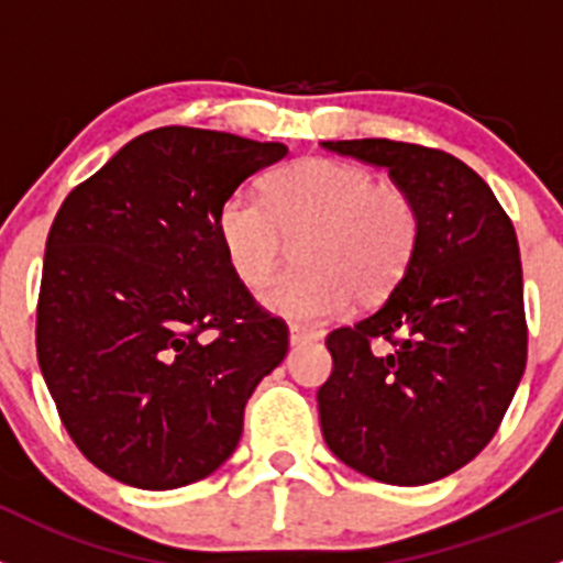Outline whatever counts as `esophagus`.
<instances>
[{"label":"esophagus","mask_w":563,"mask_h":563,"mask_svg":"<svg viewBox=\"0 0 563 563\" xmlns=\"http://www.w3.org/2000/svg\"><path fill=\"white\" fill-rule=\"evenodd\" d=\"M319 338H321V332L308 330V327H299V324L288 327V343H291V346H302V343L319 341Z\"/></svg>","instance_id":"esophagus-1"}]
</instances>
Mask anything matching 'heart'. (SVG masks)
<instances>
[{"mask_svg": "<svg viewBox=\"0 0 563 563\" xmlns=\"http://www.w3.org/2000/svg\"><path fill=\"white\" fill-rule=\"evenodd\" d=\"M420 231L407 189L374 181L341 159H302L266 181V200L228 195L217 239L233 275L250 288L272 280L288 239H299V269L283 275L264 305L277 316L319 324L360 302H379L401 280Z\"/></svg>", "mask_w": 563, "mask_h": 563, "instance_id": "obj_1", "label": "heart"}]
</instances>
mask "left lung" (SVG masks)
<instances>
[{
    "label": "left lung",
    "mask_w": 563,
    "mask_h": 563,
    "mask_svg": "<svg viewBox=\"0 0 563 563\" xmlns=\"http://www.w3.org/2000/svg\"><path fill=\"white\" fill-rule=\"evenodd\" d=\"M321 145L385 167L420 217L390 297L327 335L321 434L343 465L376 482H438L493 440L526 371L515 225L487 181L445 151L393 140Z\"/></svg>",
    "instance_id": "8db88e82"
}]
</instances>
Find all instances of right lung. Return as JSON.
Wrapping results in <instances>:
<instances>
[{
    "label": "right lung",
    "instance_id": "right-lung-1",
    "mask_svg": "<svg viewBox=\"0 0 563 563\" xmlns=\"http://www.w3.org/2000/svg\"><path fill=\"white\" fill-rule=\"evenodd\" d=\"M288 148L165 125L134 136L59 206L35 346L76 449L107 476L176 489L236 451L244 404L288 327L228 266L217 211Z\"/></svg>",
    "mask_w": 563,
    "mask_h": 563
}]
</instances>
